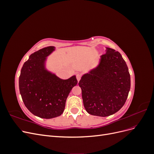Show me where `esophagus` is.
<instances>
[{"mask_svg":"<svg viewBox=\"0 0 154 154\" xmlns=\"http://www.w3.org/2000/svg\"><path fill=\"white\" fill-rule=\"evenodd\" d=\"M81 78H82V76H81L80 74H76V79H77L78 82H79V81L80 80Z\"/></svg>","mask_w":154,"mask_h":154,"instance_id":"1","label":"esophagus"}]
</instances>
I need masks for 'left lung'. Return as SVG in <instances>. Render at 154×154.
I'll use <instances>...</instances> for the list:
<instances>
[{
    "mask_svg": "<svg viewBox=\"0 0 154 154\" xmlns=\"http://www.w3.org/2000/svg\"><path fill=\"white\" fill-rule=\"evenodd\" d=\"M78 85L88 114L101 117L114 114L122 108L130 91L127 63L118 51L106 48L98 66L83 74Z\"/></svg>",
    "mask_w": 154,
    "mask_h": 154,
    "instance_id": "1",
    "label": "left lung"
}]
</instances>
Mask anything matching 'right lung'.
Here are the masks:
<instances>
[{
  "instance_id": "1",
  "label": "right lung",
  "mask_w": 154,
  "mask_h": 154,
  "mask_svg": "<svg viewBox=\"0 0 154 154\" xmlns=\"http://www.w3.org/2000/svg\"><path fill=\"white\" fill-rule=\"evenodd\" d=\"M54 49L49 46L31 54L23 65L19 77L23 102L32 114L41 118L61 115L69 92L78 83L76 76L62 80L46 69V57Z\"/></svg>"
}]
</instances>
